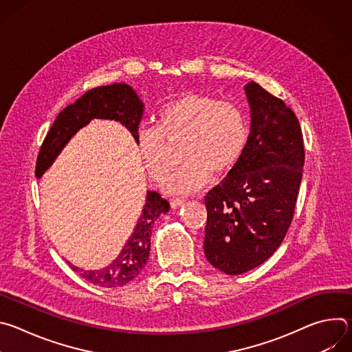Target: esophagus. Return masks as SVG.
<instances>
[{"label":"esophagus","mask_w":352,"mask_h":352,"mask_svg":"<svg viewBox=\"0 0 352 352\" xmlns=\"http://www.w3.org/2000/svg\"><path fill=\"white\" fill-rule=\"evenodd\" d=\"M170 204H171V208H173V209H177V208H179V206H184V205L186 204V200H185V199H171Z\"/></svg>","instance_id":"esophagus-1"}]
</instances>
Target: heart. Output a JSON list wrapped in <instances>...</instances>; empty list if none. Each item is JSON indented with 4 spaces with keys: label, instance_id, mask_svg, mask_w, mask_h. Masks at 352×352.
<instances>
[{
    "label": "heart",
    "instance_id": "heart-1",
    "mask_svg": "<svg viewBox=\"0 0 352 352\" xmlns=\"http://www.w3.org/2000/svg\"><path fill=\"white\" fill-rule=\"evenodd\" d=\"M249 135V118L238 104L188 91L160 109L156 128L138 131L136 144L147 174L163 182L171 170L166 142L182 140L184 166L170 177L166 189L188 195L205 188L213 173L230 171L241 160Z\"/></svg>",
    "mask_w": 352,
    "mask_h": 352
}]
</instances>
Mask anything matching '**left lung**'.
<instances>
[{"label":"left lung","instance_id":"1","mask_svg":"<svg viewBox=\"0 0 352 352\" xmlns=\"http://www.w3.org/2000/svg\"><path fill=\"white\" fill-rule=\"evenodd\" d=\"M250 135L241 160L205 197V255L236 276L266 262L292 220L305 160L299 122L283 100L249 82Z\"/></svg>","mask_w":352,"mask_h":352}]
</instances>
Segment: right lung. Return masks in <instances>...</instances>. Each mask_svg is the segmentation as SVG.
Instances as JSON below:
<instances>
[{
  "mask_svg": "<svg viewBox=\"0 0 352 352\" xmlns=\"http://www.w3.org/2000/svg\"><path fill=\"white\" fill-rule=\"evenodd\" d=\"M144 104L126 83H114L109 86H100L86 91L80 98L67 109H64L56 118L53 126L50 128L36 163V177L41 178L43 174L53 166L56 159L69 143V140L91 120H111L122 124L133 136L139 131L140 120L143 118ZM170 210V204L157 192L147 190L146 202L142 214L128 238L120 255L106 267L100 270H83L68 265L74 272L79 273L86 281L106 287H122L132 281L146 266L150 255V235H152L153 223L156 219Z\"/></svg>",
  "mask_w": 352,
  "mask_h": 352,
  "instance_id": "right-lung-1",
  "label": "right lung"
}]
</instances>
